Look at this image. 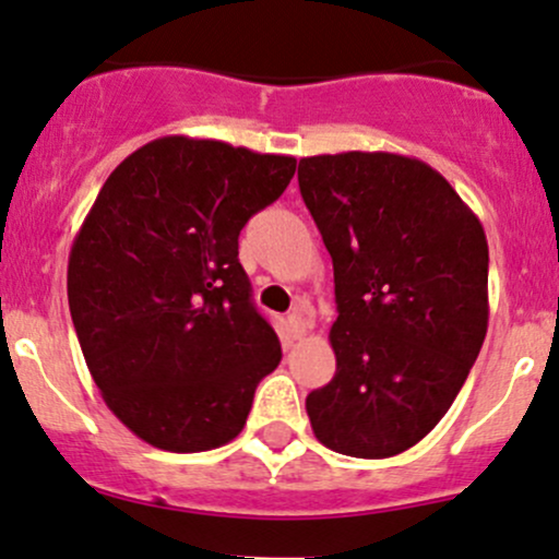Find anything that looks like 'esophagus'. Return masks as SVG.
Here are the masks:
<instances>
[{
    "label": "esophagus",
    "instance_id": "34e87169",
    "mask_svg": "<svg viewBox=\"0 0 559 559\" xmlns=\"http://www.w3.org/2000/svg\"><path fill=\"white\" fill-rule=\"evenodd\" d=\"M287 324H290L293 335H296V337H304L306 332L311 330V322H309V319H306L300 311H293L290 317H287Z\"/></svg>",
    "mask_w": 559,
    "mask_h": 559
}]
</instances>
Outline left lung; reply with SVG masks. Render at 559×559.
<instances>
[{"instance_id":"left-lung-1","label":"left lung","mask_w":559,"mask_h":559,"mask_svg":"<svg viewBox=\"0 0 559 559\" xmlns=\"http://www.w3.org/2000/svg\"><path fill=\"white\" fill-rule=\"evenodd\" d=\"M298 185L335 272V378L309 393L313 436L385 460L441 423L488 330L480 218L428 163L396 153L300 158Z\"/></svg>"}]
</instances>
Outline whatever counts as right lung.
Segmentation results:
<instances>
[{
	"label": "right lung",
	"instance_id": "add662e5",
	"mask_svg": "<svg viewBox=\"0 0 559 559\" xmlns=\"http://www.w3.org/2000/svg\"><path fill=\"white\" fill-rule=\"evenodd\" d=\"M296 174L290 155L160 136L116 166L68 255V304L108 409L177 454L229 443L282 346L237 259L248 218Z\"/></svg>",
	"mask_w": 559,
	"mask_h": 559
}]
</instances>
